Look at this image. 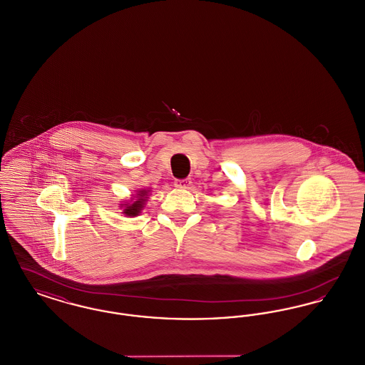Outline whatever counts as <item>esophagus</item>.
Listing matches in <instances>:
<instances>
[{"instance_id": "obj_1", "label": "esophagus", "mask_w": 365, "mask_h": 365, "mask_svg": "<svg viewBox=\"0 0 365 365\" xmlns=\"http://www.w3.org/2000/svg\"><path fill=\"white\" fill-rule=\"evenodd\" d=\"M175 187L178 189H189L191 185L190 178H186V179H176L174 182Z\"/></svg>"}]
</instances>
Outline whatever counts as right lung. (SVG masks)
I'll return each mask as SVG.
<instances>
[{
	"label": "right lung",
	"instance_id": "right-lung-1",
	"mask_svg": "<svg viewBox=\"0 0 365 365\" xmlns=\"http://www.w3.org/2000/svg\"><path fill=\"white\" fill-rule=\"evenodd\" d=\"M148 192H149V190H140L139 194H137V197H135V201L131 200V204H123L125 207V208L123 209V213L125 216H130V217L138 216L140 210L143 208V205H145V202H146Z\"/></svg>",
	"mask_w": 365,
	"mask_h": 365
}]
</instances>
